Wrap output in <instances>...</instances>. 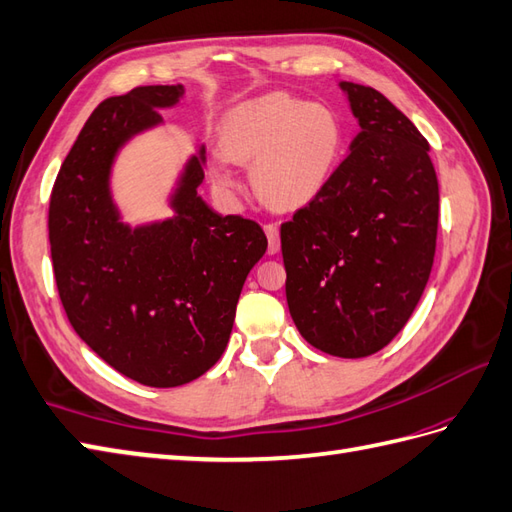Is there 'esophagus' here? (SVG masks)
<instances>
[{"label": "esophagus", "mask_w": 512, "mask_h": 512, "mask_svg": "<svg viewBox=\"0 0 512 512\" xmlns=\"http://www.w3.org/2000/svg\"><path fill=\"white\" fill-rule=\"evenodd\" d=\"M265 234L269 239V254H278L280 249V230H278V223H265Z\"/></svg>", "instance_id": "esophagus-1"}]
</instances>
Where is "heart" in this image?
Segmentation results:
<instances>
[{"instance_id":"1","label":"heart","mask_w":512,"mask_h":512,"mask_svg":"<svg viewBox=\"0 0 512 512\" xmlns=\"http://www.w3.org/2000/svg\"><path fill=\"white\" fill-rule=\"evenodd\" d=\"M213 180L239 189L230 162L252 165L256 195L276 210H297L319 195L339 156L341 132L332 112L284 93L254 99L223 121Z\"/></svg>"}]
</instances>
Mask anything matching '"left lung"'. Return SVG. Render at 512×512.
<instances>
[{"label":"left lung","mask_w":512,"mask_h":512,"mask_svg":"<svg viewBox=\"0 0 512 512\" xmlns=\"http://www.w3.org/2000/svg\"><path fill=\"white\" fill-rule=\"evenodd\" d=\"M360 132L319 195L280 226L286 302L317 350L363 358L400 332L430 278L439 182L430 145L371 86L341 82Z\"/></svg>","instance_id":"8db88e82"}]
</instances>
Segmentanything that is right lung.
<instances>
[{
	"label": "right lung",
	"instance_id": "obj_1",
	"mask_svg": "<svg viewBox=\"0 0 512 512\" xmlns=\"http://www.w3.org/2000/svg\"><path fill=\"white\" fill-rule=\"evenodd\" d=\"M182 93V84H156L104 99L49 197V247L69 323L112 369L156 389L191 382L217 363L247 273L267 252L256 221L221 217L197 197L204 180L197 156L173 197L178 217L134 232L117 221L108 195L112 158Z\"/></svg>",
	"mask_w": 512,
	"mask_h": 512
}]
</instances>
